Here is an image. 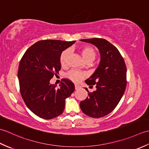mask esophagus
I'll use <instances>...</instances> for the list:
<instances>
[{"label":"esophagus","instance_id":"34e87169","mask_svg":"<svg viewBox=\"0 0 149 149\" xmlns=\"http://www.w3.org/2000/svg\"><path fill=\"white\" fill-rule=\"evenodd\" d=\"M79 88H80V86H79V85L75 84V90H78V89H79Z\"/></svg>","mask_w":149,"mask_h":149}]
</instances>
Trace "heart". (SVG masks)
Segmentation results:
<instances>
[{"label": "heart", "mask_w": 149, "mask_h": 149, "mask_svg": "<svg viewBox=\"0 0 149 149\" xmlns=\"http://www.w3.org/2000/svg\"><path fill=\"white\" fill-rule=\"evenodd\" d=\"M79 51L83 57V58L86 63H91L93 61L95 58L96 53L95 50L90 46L84 45L80 47ZM69 54V50L65 49L61 53L59 56V62L60 64L62 66L66 65V61H67V57ZM70 79L74 82H79L81 81L82 79H83L84 77V74L79 71L76 70H72L69 71L67 74H66Z\"/></svg>", "instance_id": "heart-1"}]
</instances>
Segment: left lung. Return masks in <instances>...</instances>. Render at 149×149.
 Here are the masks:
<instances>
[{"mask_svg":"<svg viewBox=\"0 0 149 149\" xmlns=\"http://www.w3.org/2000/svg\"><path fill=\"white\" fill-rule=\"evenodd\" d=\"M93 44L99 49L100 61L98 68L85 81L88 85H95L96 90L89 93L88 97L80 102L84 114L92 118H100L114 110L121 100L125 90L127 69L118 50L102 38L81 40Z\"/></svg>","mask_w":149,"mask_h":149,"instance_id":"8db88e82","label":"left lung"}]
</instances>
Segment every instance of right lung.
Returning <instances> with one entry per match:
<instances>
[{"label": "right lung", "instance_id": "1", "mask_svg": "<svg viewBox=\"0 0 149 149\" xmlns=\"http://www.w3.org/2000/svg\"><path fill=\"white\" fill-rule=\"evenodd\" d=\"M75 42L58 40H41L28 49L18 66L20 93L31 111L40 118L52 119L61 115L65 99L74 92V83L63 79L59 88L50 81L61 69L59 56Z\"/></svg>", "mask_w": 149, "mask_h": 149}]
</instances>
